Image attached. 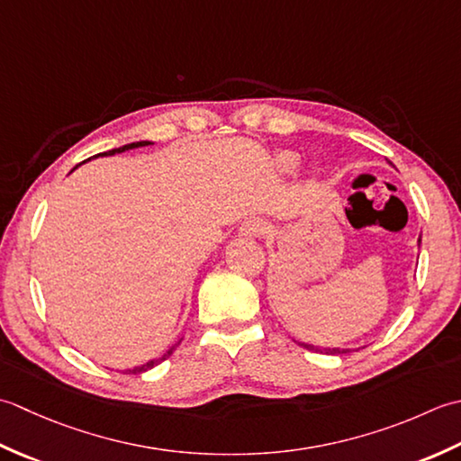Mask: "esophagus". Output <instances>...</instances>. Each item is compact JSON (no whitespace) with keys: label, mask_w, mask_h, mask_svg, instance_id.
Wrapping results in <instances>:
<instances>
[{"label":"esophagus","mask_w":461,"mask_h":461,"mask_svg":"<svg viewBox=\"0 0 461 461\" xmlns=\"http://www.w3.org/2000/svg\"><path fill=\"white\" fill-rule=\"evenodd\" d=\"M267 230H268V227H267L265 221H260V219H249V221H244V222L240 224L239 234H240V237L252 239V237H262V234H267Z\"/></svg>","instance_id":"34e87169"}]
</instances>
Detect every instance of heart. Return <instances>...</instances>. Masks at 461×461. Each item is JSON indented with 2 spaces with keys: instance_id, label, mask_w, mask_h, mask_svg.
<instances>
[{
  "instance_id": "1",
  "label": "heart",
  "mask_w": 461,
  "mask_h": 461,
  "mask_svg": "<svg viewBox=\"0 0 461 461\" xmlns=\"http://www.w3.org/2000/svg\"><path fill=\"white\" fill-rule=\"evenodd\" d=\"M278 165L283 171H294L298 165V157L294 153H283L278 157Z\"/></svg>"
}]
</instances>
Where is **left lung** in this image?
I'll use <instances>...</instances> for the list:
<instances>
[{
	"label": "left lung",
	"mask_w": 461,
	"mask_h": 461,
	"mask_svg": "<svg viewBox=\"0 0 461 461\" xmlns=\"http://www.w3.org/2000/svg\"><path fill=\"white\" fill-rule=\"evenodd\" d=\"M421 242V239H418V244ZM298 346H303L306 350H316V352H324V354H348V348H316L312 344H304V342H298Z\"/></svg>",
	"instance_id": "1"
}]
</instances>
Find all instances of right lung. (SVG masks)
<instances>
[{
	"label": "right lung",
	"instance_id": "add662e5",
	"mask_svg": "<svg viewBox=\"0 0 461 461\" xmlns=\"http://www.w3.org/2000/svg\"><path fill=\"white\" fill-rule=\"evenodd\" d=\"M147 145H151L149 143V140H137V143H129V145H123V147H119V149H111V151H107V153H101V155H115V153H123V151H129V149H137V147H147ZM77 168V167H75ZM181 344V340H178L175 346H171V348H168L161 358H157V360H149L147 364H143V366H137V368H133V370H127V372H131V374H140V372H147V370H151L153 366H157V364H161L163 360H167L168 356H171L173 352H175V348L176 346Z\"/></svg>",
	"mask_w": 461,
	"mask_h": 461
}]
</instances>
